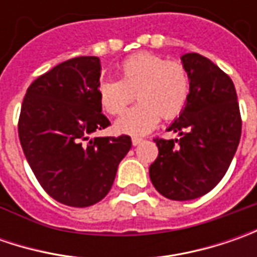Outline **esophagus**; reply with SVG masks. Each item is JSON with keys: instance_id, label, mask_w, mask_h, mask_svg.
Instances as JSON below:
<instances>
[{"instance_id": "34e87169", "label": "esophagus", "mask_w": 257, "mask_h": 257, "mask_svg": "<svg viewBox=\"0 0 257 257\" xmlns=\"http://www.w3.org/2000/svg\"><path fill=\"white\" fill-rule=\"evenodd\" d=\"M132 143H133V146H139V144L143 143V139L142 137H133L132 139Z\"/></svg>"}]
</instances>
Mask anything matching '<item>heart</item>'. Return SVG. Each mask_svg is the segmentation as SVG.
Wrapping results in <instances>:
<instances>
[{"mask_svg":"<svg viewBox=\"0 0 257 257\" xmlns=\"http://www.w3.org/2000/svg\"><path fill=\"white\" fill-rule=\"evenodd\" d=\"M118 80H103L97 94L105 113L117 115L133 101L139 103L117 120L115 130L142 136L152 132L160 117L173 120L184 110L190 95V75L179 61H167L153 53H136L123 60Z\"/></svg>","mask_w":257,"mask_h":257,"instance_id":"1","label":"heart"}]
</instances>
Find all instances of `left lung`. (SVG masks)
Masks as SVG:
<instances>
[{
  "label": "left lung",
  "mask_w": 257,
  "mask_h": 257,
  "mask_svg": "<svg viewBox=\"0 0 257 257\" xmlns=\"http://www.w3.org/2000/svg\"><path fill=\"white\" fill-rule=\"evenodd\" d=\"M190 75L184 110L169 127L180 139H154L159 156L149 173L156 190L172 200L209 193L226 174L242 134L237 94L230 77L209 58L182 57Z\"/></svg>",
  "instance_id": "obj_1"
}]
</instances>
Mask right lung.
Masks as SVG:
<instances>
[{
  "instance_id": "obj_1",
  "label": "right lung",
  "mask_w": 257,
  "mask_h": 257,
  "mask_svg": "<svg viewBox=\"0 0 257 257\" xmlns=\"http://www.w3.org/2000/svg\"><path fill=\"white\" fill-rule=\"evenodd\" d=\"M100 58L75 57L40 75L25 93L18 136L41 187L57 202L87 207L107 196L130 136L94 137L110 125L97 87Z\"/></svg>"
}]
</instances>
